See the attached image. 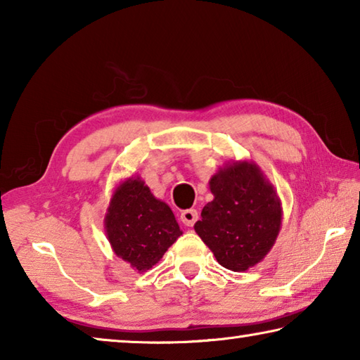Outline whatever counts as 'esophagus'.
I'll list each match as a JSON object with an SVG mask.
<instances>
[{
    "instance_id": "34e87169",
    "label": "esophagus",
    "mask_w": 360,
    "mask_h": 360,
    "mask_svg": "<svg viewBox=\"0 0 360 360\" xmlns=\"http://www.w3.org/2000/svg\"><path fill=\"white\" fill-rule=\"evenodd\" d=\"M198 219V212L197 210H186L181 212V221L184 225H187V227H192V225L197 222Z\"/></svg>"
}]
</instances>
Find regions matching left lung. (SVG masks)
Wrapping results in <instances>:
<instances>
[{
    "label": "left lung",
    "mask_w": 360,
    "mask_h": 360,
    "mask_svg": "<svg viewBox=\"0 0 360 360\" xmlns=\"http://www.w3.org/2000/svg\"><path fill=\"white\" fill-rule=\"evenodd\" d=\"M210 191L214 198L193 229L219 264L246 271L266 257L281 230L276 188L257 163L231 160L210 179Z\"/></svg>",
    "instance_id": "left-lung-1"
}]
</instances>
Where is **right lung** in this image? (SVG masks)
Masks as SVG:
<instances>
[{
    "label": "right lung",
    "mask_w": 360,
    "mask_h": 360,
    "mask_svg": "<svg viewBox=\"0 0 360 360\" xmlns=\"http://www.w3.org/2000/svg\"><path fill=\"white\" fill-rule=\"evenodd\" d=\"M105 231L114 254L138 273L158 264L182 235L172 208L155 198L136 174L114 188L105 216Z\"/></svg>",
    "instance_id": "obj_1"
}]
</instances>
